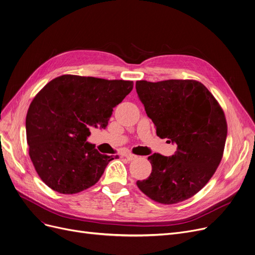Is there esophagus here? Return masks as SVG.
Instances as JSON below:
<instances>
[{"instance_id":"obj_1","label":"esophagus","mask_w":255,"mask_h":255,"mask_svg":"<svg viewBox=\"0 0 255 255\" xmlns=\"http://www.w3.org/2000/svg\"><path fill=\"white\" fill-rule=\"evenodd\" d=\"M124 157L128 160V161H132V160H134L137 158L136 155H133V154H125Z\"/></svg>"}]
</instances>
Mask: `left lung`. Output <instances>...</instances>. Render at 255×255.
<instances>
[{"label": "left lung", "mask_w": 255, "mask_h": 255, "mask_svg": "<svg viewBox=\"0 0 255 255\" xmlns=\"http://www.w3.org/2000/svg\"><path fill=\"white\" fill-rule=\"evenodd\" d=\"M135 88L157 135L178 146L169 157L149 156L151 175L136 184L157 203L183 202L203 188L221 161L227 135L224 113L196 80H139Z\"/></svg>", "instance_id": "left-lung-1"}]
</instances>
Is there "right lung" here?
<instances>
[{
  "label": "right lung",
  "mask_w": 255,
  "mask_h": 255,
  "mask_svg": "<svg viewBox=\"0 0 255 255\" xmlns=\"http://www.w3.org/2000/svg\"><path fill=\"white\" fill-rule=\"evenodd\" d=\"M132 89L130 80L62 75L37 94L26 115V139L35 169L49 188L63 194L88 189L119 158L100 154L87 139L93 128H106L114 107Z\"/></svg>",
  "instance_id": "right-lung-1"
}]
</instances>
